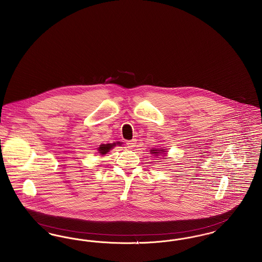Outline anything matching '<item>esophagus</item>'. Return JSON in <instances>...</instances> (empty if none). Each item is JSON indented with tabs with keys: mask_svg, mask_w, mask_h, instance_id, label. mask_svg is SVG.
<instances>
[{
	"mask_svg": "<svg viewBox=\"0 0 262 262\" xmlns=\"http://www.w3.org/2000/svg\"><path fill=\"white\" fill-rule=\"evenodd\" d=\"M136 144H137V139H132V140H128V141L126 142V146H127V148H129V149H133V148L136 146Z\"/></svg>",
	"mask_w": 262,
	"mask_h": 262,
	"instance_id": "1",
	"label": "esophagus"
}]
</instances>
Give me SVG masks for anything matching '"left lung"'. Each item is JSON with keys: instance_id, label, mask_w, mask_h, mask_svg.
I'll return each mask as SVG.
<instances>
[{"instance_id": "8db88e82", "label": "left lung", "mask_w": 262, "mask_h": 262, "mask_svg": "<svg viewBox=\"0 0 262 262\" xmlns=\"http://www.w3.org/2000/svg\"><path fill=\"white\" fill-rule=\"evenodd\" d=\"M149 151L154 156H163L165 158H168V157H166V155H167L166 152L167 151L163 147H161V148H151V150H149Z\"/></svg>"}]
</instances>
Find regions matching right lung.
Listing matches in <instances>:
<instances>
[{"label": "right lung", "mask_w": 262, "mask_h": 262, "mask_svg": "<svg viewBox=\"0 0 262 262\" xmlns=\"http://www.w3.org/2000/svg\"><path fill=\"white\" fill-rule=\"evenodd\" d=\"M123 142L121 141H116V142H113V143H107V144H101L99 147H98V154H101V155H105V154H108V151L111 149H113L115 146L119 145V146H122Z\"/></svg>", "instance_id": "obj_1"}]
</instances>
